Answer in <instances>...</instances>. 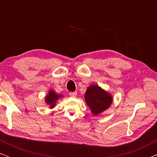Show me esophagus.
<instances>
[{"label":"esophagus","mask_w":157,"mask_h":157,"mask_svg":"<svg viewBox=\"0 0 157 157\" xmlns=\"http://www.w3.org/2000/svg\"><path fill=\"white\" fill-rule=\"evenodd\" d=\"M69 95H70L71 96H72V97H76V95H77V92H76V91L70 92V93H69Z\"/></svg>","instance_id":"esophagus-1"}]
</instances>
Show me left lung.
<instances>
[{"label": "left lung", "instance_id": "obj_1", "mask_svg": "<svg viewBox=\"0 0 157 157\" xmlns=\"http://www.w3.org/2000/svg\"><path fill=\"white\" fill-rule=\"evenodd\" d=\"M84 99L93 115L98 116L111 106L113 96L98 84H91L87 88Z\"/></svg>", "mask_w": 157, "mask_h": 157}]
</instances>
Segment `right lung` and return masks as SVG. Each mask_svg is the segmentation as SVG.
<instances>
[{"label": "right lung", "mask_w": 157, "mask_h": 157, "mask_svg": "<svg viewBox=\"0 0 157 157\" xmlns=\"http://www.w3.org/2000/svg\"><path fill=\"white\" fill-rule=\"evenodd\" d=\"M61 98H63V96L62 94H57L55 91L52 89H50L45 96V103L49 109H53L56 105V102Z\"/></svg>", "instance_id": "right-lung-1"}]
</instances>
